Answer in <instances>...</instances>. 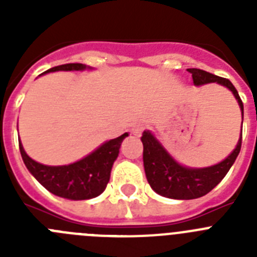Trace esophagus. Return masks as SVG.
<instances>
[{
	"label": "esophagus",
	"mask_w": 257,
	"mask_h": 257,
	"mask_svg": "<svg viewBox=\"0 0 257 257\" xmlns=\"http://www.w3.org/2000/svg\"><path fill=\"white\" fill-rule=\"evenodd\" d=\"M143 130H144V126H143V124H135V126L131 128V133H133V135L135 136H140L142 135Z\"/></svg>",
	"instance_id": "1"
}]
</instances>
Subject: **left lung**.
<instances>
[{"instance_id":"8db88e82","label":"left lung","mask_w":257,"mask_h":257,"mask_svg":"<svg viewBox=\"0 0 257 257\" xmlns=\"http://www.w3.org/2000/svg\"><path fill=\"white\" fill-rule=\"evenodd\" d=\"M188 72L192 73L193 83L196 86L217 83L230 90L231 94L234 95L235 100L238 101L242 113V123H243V103L229 79L215 76L197 68H190ZM142 142L144 145L143 161H144L145 176L152 189L157 194L166 198L194 199L206 196L228 174L239 154L242 134L235 148L225 160H222L216 165L202 167V169H193L179 163L149 130L143 133Z\"/></svg>"}]
</instances>
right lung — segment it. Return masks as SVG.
Here are the masks:
<instances>
[{
  "label": "right lung",
  "mask_w": 257,
  "mask_h": 257,
  "mask_svg": "<svg viewBox=\"0 0 257 257\" xmlns=\"http://www.w3.org/2000/svg\"><path fill=\"white\" fill-rule=\"evenodd\" d=\"M86 69L92 68L79 63H70L51 68L42 74L56 70ZM127 136L128 134L124 133L115 139L108 140L94 152L83 157L82 160L64 166H47L36 162L26 153L22 142H19V149L26 167L42 187L61 198L82 201L100 196L105 190L113 163L117 160L122 142Z\"/></svg>",
  "instance_id": "obj_1"
}]
</instances>
